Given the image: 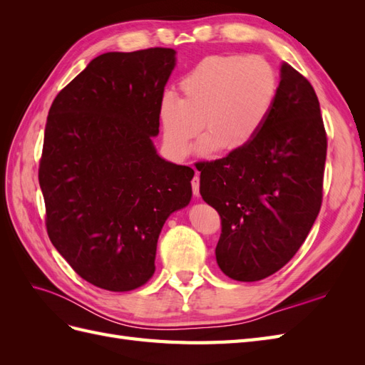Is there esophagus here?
<instances>
[{
    "label": "esophagus",
    "instance_id": "34e87169",
    "mask_svg": "<svg viewBox=\"0 0 365 365\" xmlns=\"http://www.w3.org/2000/svg\"><path fill=\"white\" fill-rule=\"evenodd\" d=\"M192 189H193V195L200 196V173H196L192 180Z\"/></svg>",
    "mask_w": 365,
    "mask_h": 365
}]
</instances>
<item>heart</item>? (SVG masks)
<instances>
[{
  "mask_svg": "<svg viewBox=\"0 0 365 365\" xmlns=\"http://www.w3.org/2000/svg\"><path fill=\"white\" fill-rule=\"evenodd\" d=\"M181 96L165 93L160 102L164 140L185 157L204 129L202 155L236 152L260 134L277 98L279 81L262 56L217 54L204 58L178 83Z\"/></svg>",
  "mask_w": 365,
  "mask_h": 365,
  "instance_id": "obj_1",
  "label": "heart"
}]
</instances>
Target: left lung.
<instances>
[{"instance_id":"8db88e82","label":"left lung","mask_w":365,"mask_h":365,"mask_svg":"<svg viewBox=\"0 0 365 365\" xmlns=\"http://www.w3.org/2000/svg\"><path fill=\"white\" fill-rule=\"evenodd\" d=\"M277 98L247 148L201 161L200 192L220 216L216 262L237 282L269 277L306 240L323 200L327 137L312 85L282 63Z\"/></svg>"}]
</instances>
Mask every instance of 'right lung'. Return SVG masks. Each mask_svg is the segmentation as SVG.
Instances as JSON below:
<instances>
[{
  "label": "right lung",
  "instance_id": "obj_1",
  "mask_svg": "<svg viewBox=\"0 0 365 365\" xmlns=\"http://www.w3.org/2000/svg\"><path fill=\"white\" fill-rule=\"evenodd\" d=\"M172 48L93 59L54 98L39 163L51 244L91 284L125 292L155 272L161 228L189 205L195 170L152 143Z\"/></svg>",
  "mask_w": 365,
  "mask_h": 365
}]
</instances>
